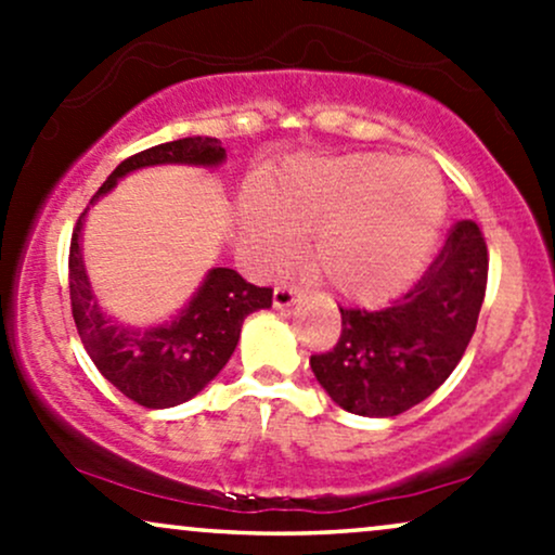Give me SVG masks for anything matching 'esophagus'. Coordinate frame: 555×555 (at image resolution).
<instances>
[{
  "label": "esophagus",
  "instance_id": "esophagus-1",
  "mask_svg": "<svg viewBox=\"0 0 555 555\" xmlns=\"http://www.w3.org/2000/svg\"><path fill=\"white\" fill-rule=\"evenodd\" d=\"M299 297H302V289L295 284H282L273 289V305H276V308H289V305H295Z\"/></svg>",
  "mask_w": 555,
  "mask_h": 555
}]
</instances>
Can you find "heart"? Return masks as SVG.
<instances>
[{
	"label": "heart",
	"mask_w": 555,
	"mask_h": 555,
	"mask_svg": "<svg viewBox=\"0 0 555 555\" xmlns=\"http://www.w3.org/2000/svg\"><path fill=\"white\" fill-rule=\"evenodd\" d=\"M245 237L260 263L302 256L315 232V266L349 299H384L428 263L443 221V184L420 158L349 154L295 158L263 195L245 203Z\"/></svg>",
	"instance_id": "heart-1"
}]
</instances>
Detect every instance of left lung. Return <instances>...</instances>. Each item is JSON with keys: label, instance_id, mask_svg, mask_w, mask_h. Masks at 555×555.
<instances>
[{"label": "left lung", "instance_id": "left-lung-1", "mask_svg": "<svg viewBox=\"0 0 555 555\" xmlns=\"http://www.w3.org/2000/svg\"><path fill=\"white\" fill-rule=\"evenodd\" d=\"M486 284V237L475 221H456L441 256L388 308H339V341L310 358L318 384L362 417H393L420 404L460 365Z\"/></svg>", "mask_w": 555, "mask_h": 555}]
</instances>
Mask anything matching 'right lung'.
<instances>
[{
	"label": "right lung",
	"instance_id": "1",
	"mask_svg": "<svg viewBox=\"0 0 555 555\" xmlns=\"http://www.w3.org/2000/svg\"><path fill=\"white\" fill-rule=\"evenodd\" d=\"M227 151L216 138H182L154 145L125 158L101 184L109 193L127 171L154 164H195L216 167ZM91 201V203H93ZM80 214L69 242V305L88 358L109 384L140 406L167 410L193 399L219 375L240 341L242 321L256 310L271 308V286H256L232 269H211L206 282L175 321L151 328H132L112 321L95 302L80 256Z\"/></svg>",
	"mask_w": 555,
	"mask_h": 555
}]
</instances>
